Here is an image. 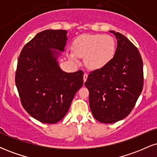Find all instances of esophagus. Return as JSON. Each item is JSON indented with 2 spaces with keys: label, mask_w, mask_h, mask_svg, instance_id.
Segmentation results:
<instances>
[{
  "label": "esophagus",
  "mask_w": 157,
  "mask_h": 157,
  "mask_svg": "<svg viewBox=\"0 0 157 157\" xmlns=\"http://www.w3.org/2000/svg\"><path fill=\"white\" fill-rule=\"evenodd\" d=\"M87 78H88V75L86 73H85L84 75H83V81H84V82H86V80H87Z\"/></svg>",
  "instance_id": "esophagus-1"
}]
</instances>
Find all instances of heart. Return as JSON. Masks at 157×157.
Masks as SVG:
<instances>
[{
	"label": "heart",
	"instance_id": "heart-1",
	"mask_svg": "<svg viewBox=\"0 0 157 157\" xmlns=\"http://www.w3.org/2000/svg\"><path fill=\"white\" fill-rule=\"evenodd\" d=\"M74 50L68 52V57L78 62L84 57L86 67L91 70L101 69L113 59L116 50L114 40L109 35H84L74 41Z\"/></svg>",
	"mask_w": 157,
	"mask_h": 157
}]
</instances>
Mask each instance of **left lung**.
Wrapping results in <instances>:
<instances>
[{
  "label": "left lung",
  "mask_w": 157,
  "mask_h": 157,
  "mask_svg": "<svg viewBox=\"0 0 157 157\" xmlns=\"http://www.w3.org/2000/svg\"><path fill=\"white\" fill-rule=\"evenodd\" d=\"M117 40L111 62L90 72L85 86L89 91L92 114L102 123L124 119L134 109L143 88V63L137 48L122 34L110 31Z\"/></svg>",
  "instance_id": "1"
}]
</instances>
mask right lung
I'll list each match as a JSON object with an SVG mask.
<instances>
[{
  "mask_svg": "<svg viewBox=\"0 0 157 157\" xmlns=\"http://www.w3.org/2000/svg\"><path fill=\"white\" fill-rule=\"evenodd\" d=\"M66 30L48 29L37 34L23 46L17 60L15 84L21 104L44 123L64 117L75 94L83 84V71L66 73L57 59L64 51Z\"/></svg>",
  "mask_w": 157,
  "mask_h": 157,
  "instance_id": "add662e5",
  "label": "right lung"
}]
</instances>
